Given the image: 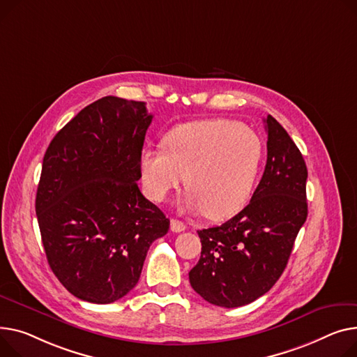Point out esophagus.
Returning a JSON list of instances; mask_svg holds the SVG:
<instances>
[{
    "label": "esophagus",
    "mask_w": 357,
    "mask_h": 357,
    "mask_svg": "<svg viewBox=\"0 0 357 357\" xmlns=\"http://www.w3.org/2000/svg\"><path fill=\"white\" fill-rule=\"evenodd\" d=\"M171 229L174 232H182V231L186 229V225L182 221H179V220H172L171 221Z\"/></svg>",
    "instance_id": "obj_1"
}]
</instances>
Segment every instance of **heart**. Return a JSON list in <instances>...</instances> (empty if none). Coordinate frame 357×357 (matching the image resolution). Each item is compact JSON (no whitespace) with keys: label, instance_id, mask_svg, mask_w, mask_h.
Returning <instances> with one entry per match:
<instances>
[{"label":"heart","instance_id":"obj_1","mask_svg":"<svg viewBox=\"0 0 357 357\" xmlns=\"http://www.w3.org/2000/svg\"><path fill=\"white\" fill-rule=\"evenodd\" d=\"M263 159L264 144L257 132L228 119H209L174 128L163 146L142 151L139 163L151 199H166L185 175L191 189L186 206L225 220L248 204Z\"/></svg>","mask_w":357,"mask_h":357}]
</instances>
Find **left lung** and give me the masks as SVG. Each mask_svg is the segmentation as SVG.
Here are the masks:
<instances>
[{
	"mask_svg": "<svg viewBox=\"0 0 357 357\" xmlns=\"http://www.w3.org/2000/svg\"><path fill=\"white\" fill-rule=\"evenodd\" d=\"M264 123L267 163L250 204L222 225L198 231L202 251L189 282L220 307L250 304L274 286L307 218L303 155L273 116Z\"/></svg>",
	"mask_w": 357,
	"mask_h": 357,
	"instance_id": "1",
	"label": "left lung"
}]
</instances>
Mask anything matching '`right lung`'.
I'll return each mask as SVG.
<instances>
[{"mask_svg": "<svg viewBox=\"0 0 357 357\" xmlns=\"http://www.w3.org/2000/svg\"><path fill=\"white\" fill-rule=\"evenodd\" d=\"M145 102L106 96L80 110L43 159L36 213L49 266L75 297L109 304L139 281L169 220L137 186L152 122Z\"/></svg>", "mask_w": 357, "mask_h": 357, "instance_id": "add662e5", "label": "right lung"}]
</instances>
